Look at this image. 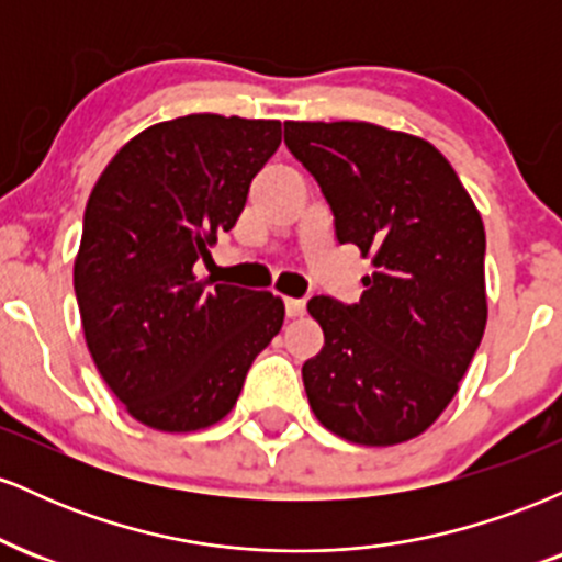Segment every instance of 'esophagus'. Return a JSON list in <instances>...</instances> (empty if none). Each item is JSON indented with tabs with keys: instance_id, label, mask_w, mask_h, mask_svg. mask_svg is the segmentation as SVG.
<instances>
[{
	"instance_id": "1",
	"label": "esophagus",
	"mask_w": 562,
	"mask_h": 562,
	"mask_svg": "<svg viewBox=\"0 0 562 562\" xmlns=\"http://www.w3.org/2000/svg\"><path fill=\"white\" fill-rule=\"evenodd\" d=\"M285 312H288L290 319L303 317V312H306V301H301V299H285Z\"/></svg>"
}]
</instances>
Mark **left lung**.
<instances>
[{"mask_svg": "<svg viewBox=\"0 0 562 562\" xmlns=\"http://www.w3.org/2000/svg\"><path fill=\"white\" fill-rule=\"evenodd\" d=\"M285 145L330 203L338 243L375 272L359 303L314 295L325 346L303 364L314 417L362 447L417 438L454 398L486 330V232L428 139L367 121H285Z\"/></svg>", "mask_w": 562, "mask_h": 562, "instance_id": "8db88e82", "label": "left lung"}]
</instances>
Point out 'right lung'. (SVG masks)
Wrapping results in <instances>:
<instances>
[{
	"mask_svg": "<svg viewBox=\"0 0 562 562\" xmlns=\"http://www.w3.org/2000/svg\"><path fill=\"white\" fill-rule=\"evenodd\" d=\"M282 142L272 119L190 113L132 137L97 179L74 261L87 348L134 420L190 434L229 415L280 333L269 290L195 274Z\"/></svg>",
	"mask_w": 562,
	"mask_h": 562,
	"instance_id": "add662e5",
	"label": "right lung"
}]
</instances>
